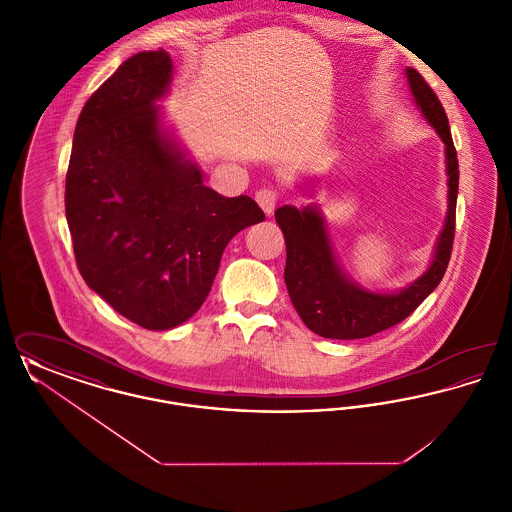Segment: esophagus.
<instances>
[{
  "instance_id": "esophagus-1",
  "label": "esophagus",
  "mask_w": 512,
  "mask_h": 512,
  "mask_svg": "<svg viewBox=\"0 0 512 512\" xmlns=\"http://www.w3.org/2000/svg\"><path fill=\"white\" fill-rule=\"evenodd\" d=\"M278 199H280L278 190H276V188H270V186H268V188H261V190L255 192V201L259 203V207H261L267 215H270V213L274 211Z\"/></svg>"
}]
</instances>
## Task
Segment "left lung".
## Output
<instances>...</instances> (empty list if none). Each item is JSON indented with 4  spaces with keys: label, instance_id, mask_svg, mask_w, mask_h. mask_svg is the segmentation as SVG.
I'll return each mask as SVG.
<instances>
[{
    "label": "left lung",
    "instance_id": "obj_1",
    "mask_svg": "<svg viewBox=\"0 0 512 512\" xmlns=\"http://www.w3.org/2000/svg\"><path fill=\"white\" fill-rule=\"evenodd\" d=\"M414 101L445 144L447 163V217L439 234L430 268L405 290L372 293L349 282L336 263L324 219L315 205L280 207L274 217L286 240L284 280L297 315L309 330L328 340H359L388 330L409 317L438 288L453 249L455 213L459 194V161L451 128L434 90L414 69H407Z\"/></svg>",
    "mask_w": 512,
    "mask_h": 512
}]
</instances>
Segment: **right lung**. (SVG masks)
I'll return each instance as SVG.
<instances>
[{"mask_svg":"<svg viewBox=\"0 0 512 512\" xmlns=\"http://www.w3.org/2000/svg\"><path fill=\"white\" fill-rule=\"evenodd\" d=\"M167 51L126 59L86 101L65 182L76 267L119 315L169 330L197 313L228 242L265 220L247 195L224 197L159 126Z\"/></svg>","mask_w":512,"mask_h":512,"instance_id":"obj_1","label":"right lung"}]
</instances>
